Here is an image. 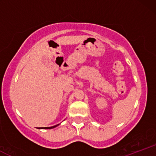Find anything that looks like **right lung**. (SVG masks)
<instances>
[{"mask_svg":"<svg viewBox=\"0 0 156 156\" xmlns=\"http://www.w3.org/2000/svg\"><path fill=\"white\" fill-rule=\"evenodd\" d=\"M58 125H59V124L58 125H55L54 126H52V127H44V128H39L38 129H52V128H54L55 127H57Z\"/></svg>","mask_w":156,"mask_h":156,"instance_id":"add662e5","label":"right lung"}]
</instances>
